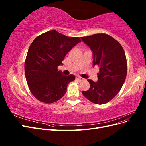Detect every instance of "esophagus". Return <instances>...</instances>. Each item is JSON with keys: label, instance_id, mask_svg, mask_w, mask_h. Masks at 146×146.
Instances as JSON below:
<instances>
[{"label": "esophagus", "instance_id": "34e87169", "mask_svg": "<svg viewBox=\"0 0 146 146\" xmlns=\"http://www.w3.org/2000/svg\"><path fill=\"white\" fill-rule=\"evenodd\" d=\"M76 80H77L79 82H81V81L84 80V78H82V77H76Z\"/></svg>", "mask_w": 146, "mask_h": 146}]
</instances>
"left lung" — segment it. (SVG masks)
<instances>
[{
    "mask_svg": "<svg viewBox=\"0 0 146 146\" xmlns=\"http://www.w3.org/2000/svg\"><path fill=\"white\" fill-rule=\"evenodd\" d=\"M93 53V66H98V81L90 79L85 98L96 104H104L115 97L124 83L127 72L126 56L121 44L108 34L97 33L81 37Z\"/></svg>",
    "mask_w": 146,
    "mask_h": 146,
    "instance_id": "left-lung-1",
    "label": "left lung"
}]
</instances>
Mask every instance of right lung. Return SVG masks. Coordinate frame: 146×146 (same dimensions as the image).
Wrapping results in <instances>:
<instances>
[{"label": "right lung", "mask_w": 146, "mask_h": 146, "mask_svg": "<svg viewBox=\"0 0 146 146\" xmlns=\"http://www.w3.org/2000/svg\"><path fill=\"white\" fill-rule=\"evenodd\" d=\"M81 41L78 37H68L53 30L35 38L26 56L24 69L30 92L38 100L52 104L65 94L73 75L63 76L58 70L66 55Z\"/></svg>", "instance_id": "obj_1"}]
</instances>
